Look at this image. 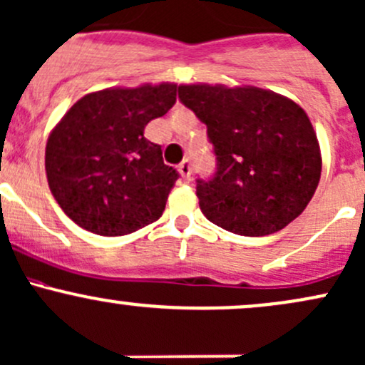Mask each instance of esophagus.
Here are the masks:
<instances>
[{"mask_svg":"<svg viewBox=\"0 0 365 365\" xmlns=\"http://www.w3.org/2000/svg\"><path fill=\"white\" fill-rule=\"evenodd\" d=\"M178 173L183 176L185 180H190V173H192V164L189 159H185V161H182L178 164Z\"/></svg>","mask_w":365,"mask_h":365,"instance_id":"obj_1","label":"esophagus"}]
</instances>
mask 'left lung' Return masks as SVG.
<instances>
[{
  "mask_svg": "<svg viewBox=\"0 0 365 365\" xmlns=\"http://www.w3.org/2000/svg\"><path fill=\"white\" fill-rule=\"evenodd\" d=\"M178 98L206 124L216 171L197 178L201 211L237 235L262 237L298 218L319 185L314 126L293 100L255 86L185 85Z\"/></svg>",
  "mask_w": 365,
  "mask_h": 365,
  "instance_id": "8db88e82",
  "label": "left lung"
}]
</instances>
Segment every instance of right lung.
I'll list each match as a JSON object with an SVG mask.
<instances>
[{
    "mask_svg": "<svg viewBox=\"0 0 365 365\" xmlns=\"http://www.w3.org/2000/svg\"><path fill=\"white\" fill-rule=\"evenodd\" d=\"M175 102L176 85L163 83L88 93L66 112L48 138L45 168L72 222L115 237L159 220L180 175L143 130Z\"/></svg>",
    "mask_w": 365,
    "mask_h": 365,
    "instance_id": "add662e5",
    "label": "right lung"
}]
</instances>
